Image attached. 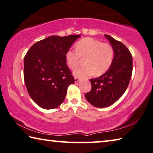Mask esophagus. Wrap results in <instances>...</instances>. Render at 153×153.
Listing matches in <instances>:
<instances>
[{"mask_svg": "<svg viewBox=\"0 0 153 153\" xmlns=\"http://www.w3.org/2000/svg\"><path fill=\"white\" fill-rule=\"evenodd\" d=\"M79 81V79L78 78V77H75L74 78V82H78Z\"/></svg>", "mask_w": 153, "mask_h": 153, "instance_id": "1", "label": "esophagus"}]
</instances>
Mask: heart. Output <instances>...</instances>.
<instances>
[{"label": "heart", "instance_id": "b5f03b06", "mask_svg": "<svg viewBox=\"0 0 153 153\" xmlns=\"http://www.w3.org/2000/svg\"><path fill=\"white\" fill-rule=\"evenodd\" d=\"M75 49H69L65 54L67 66L74 69L78 66L81 58H84L85 66L75 70V76H87L94 74L100 76L111 67L114 57L111 45L102 42L99 40L87 37L80 40L75 45Z\"/></svg>", "mask_w": 153, "mask_h": 153}]
</instances>
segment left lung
I'll list each match as a JSON object with an SVG mask.
<instances>
[{"label": "left lung", "instance_id": "left-lung-1", "mask_svg": "<svg viewBox=\"0 0 153 153\" xmlns=\"http://www.w3.org/2000/svg\"><path fill=\"white\" fill-rule=\"evenodd\" d=\"M104 36L113 48V60L104 74L90 79L91 90L85 94L87 101L97 108L111 106L123 96L128 87L133 69L132 56L129 49L109 35Z\"/></svg>", "mask_w": 153, "mask_h": 153}]
</instances>
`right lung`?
Segmentation results:
<instances>
[{
    "label": "right lung",
    "mask_w": 153,
    "mask_h": 153,
    "mask_svg": "<svg viewBox=\"0 0 153 153\" xmlns=\"http://www.w3.org/2000/svg\"><path fill=\"white\" fill-rule=\"evenodd\" d=\"M81 36H51L34 43L24 60V78L32 100L44 109H53L64 102L74 79L65 54Z\"/></svg>",
    "instance_id": "obj_1"
}]
</instances>
